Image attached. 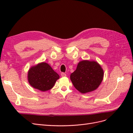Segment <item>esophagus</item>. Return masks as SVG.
Here are the masks:
<instances>
[{"label":"esophagus","mask_w":133,"mask_h":133,"mask_svg":"<svg viewBox=\"0 0 133 133\" xmlns=\"http://www.w3.org/2000/svg\"><path fill=\"white\" fill-rule=\"evenodd\" d=\"M61 76H62V77H65V76H66V74H65L64 73H62Z\"/></svg>","instance_id":"esophagus-1"}]
</instances>
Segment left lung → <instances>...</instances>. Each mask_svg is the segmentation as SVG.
<instances>
[{
    "instance_id": "1",
    "label": "left lung",
    "mask_w": 133,
    "mask_h": 133,
    "mask_svg": "<svg viewBox=\"0 0 133 133\" xmlns=\"http://www.w3.org/2000/svg\"><path fill=\"white\" fill-rule=\"evenodd\" d=\"M104 70L94 60H83L78 64L70 75V80L76 90L82 94L94 91L102 82Z\"/></svg>"
}]
</instances>
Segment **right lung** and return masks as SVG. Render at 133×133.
<instances>
[{
  "label": "right lung",
  "mask_w": 133,
  "mask_h": 133,
  "mask_svg": "<svg viewBox=\"0 0 133 133\" xmlns=\"http://www.w3.org/2000/svg\"><path fill=\"white\" fill-rule=\"evenodd\" d=\"M59 75L45 62L39 63L31 66L28 72V80L30 85L42 91L51 89Z\"/></svg>",
  "instance_id": "right-lung-1"
}]
</instances>
